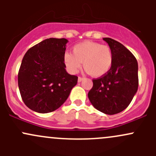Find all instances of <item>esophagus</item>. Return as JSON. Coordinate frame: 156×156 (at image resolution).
Segmentation results:
<instances>
[{
	"label": "esophagus",
	"instance_id": "obj_1",
	"mask_svg": "<svg viewBox=\"0 0 156 156\" xmlns=\"http://www.w3.org/2000/svg\"><path fill=\"white\" fill-rule=\"evenodd\" d=\"M83 79H84V78H83V77H78V82H81V81H83Z\"/></svg>",
	"mask_w": 156,
	"mask_h": 156
}]
</instances>
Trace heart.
I'll return each mask as SVG.
<instances>
[{
  "label": "heart",
  "mask_w": 156,
  "mask_h": 156,
  "mask_svg": "<svg viewBox=\"0 0 156 156\" xmlns=\"http://www.w3.org/2000/svg\"><path fill=\"white\" fill-rule=\"evenodd\" d=\"M63 59L71 73H77L83 62V66L90 75L100 77L109 71L113 55L109 47L97 42L84 41L74 47L72 54L66 53Z\"/></svg>",
  "instance_id": "b5f03b06"
}]
</instances>
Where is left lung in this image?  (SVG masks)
<instances>
[{
	"instance_id": "left-lung-1",
	"label": "left lung",
	"mask_w": 156,
	"mask_h": 156,
	"mask_svg": "<svg viewBox=\"0 0 156 156\" xmlns=\"http://www.w3.org/2000/svg\"><path fill=\"white\" fill-rule=\"evenodd\" d=\"M113 55L109 71L93 80L88 98L94 108L106 115H115L125 110L138 89V63L131 52L109 37H103Z\"/></svg>"
}]
</instances>
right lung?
Returning <instances> with one entry per match:
<instances>
[{
  "label": "right lung",
  "mask_w": 156,
  "mask_h": 156,
  "mask_svg": "<svg viewBox=\"0 0 156 156\" xmlns=\"http://www.w3.org/2000/svg\"><path fill=\"white\" fill-rule=\"evenodd\" d=\"M66 38H48L30 48L18 74L22 99L30 109L48 113L66 102L78 77L69 74L64 62Z\"/></svg>",
  "instance_id": "obj_1"
}]
</instances>
